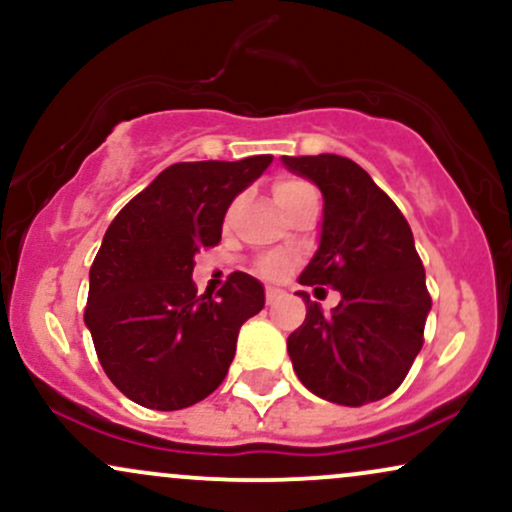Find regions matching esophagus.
Returning <instances> with one entry per match:
<instances>
[{
	"label": "esophagus",
	"instance_id": "esophagus-1",
	"mask_svg": "<svg viewBox=\"0 0 512 512\" xmlns=\"http://www.w3.org/2000/svg\"><path fill=\"white\" fill-rule=\"evenodd\" d=\"M281 296H284V293H281L279 289H272V286H269V289L264 291V301H267V305H274Z\"/></svg>",
	"mask_w": 512,
	"mask_h": 512
}]
</instances>
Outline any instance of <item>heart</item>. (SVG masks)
<instances>
[{"label": "heart", "instance_id": "obj_1", "mask_svg": "<svg viewBox=\"0 0 512 512\" xmlns=\"http://www.w3.org/2000/svg\"><path fill=\"white\" fill-rule=\"evenodd\" d=\"M272 192H274L276 204H279L284 211H289L291 207H296V204H301L303 199L317 197L315 187L301 178H279L272 185ZM255 269L262 276H267V279H281V276L289 272V260L281 255H264L257 260Z\"/></svg>", "mask_w": 512, "mask_h": 512}]
</instances>
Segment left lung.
Returning <instances> with one entry per match:
<instances>
[{
	"label": "left lung",
	"mask_w": 512,
	"mask_h": 512,
	"mask_svg": "<svg viewBox=\"0 0 512 512\" xmlns=\"http://www.w3.org/2000/svg\"><path fill=\"white\" fill-rule=\"evenodd\" d=\"M296 175L325 197L320 250L301 274L303 286H332L342 301L322 315L301 291L303 325L289 356L298 380L317 397L363 407L397 390L424 346L431 293L407 219L351 158L284 156ZM325 291V289H315Z\"/></svg>",
	"instance_id": "left-lung-1"
}]
</instances>
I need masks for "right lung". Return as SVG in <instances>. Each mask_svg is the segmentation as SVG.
Returning <instances> with one entry per match:
<instances>
[{"label":"right lung","mask_w":512,"mask_h":512,"mask_svg":"<svg viewBox=\"0 0 512 512\" xmlns=\"http://www.w3.org/2000/svg\"><path fill=\"white\" fill-rule=\"evenodd\" d=\"M269 163L267 154L175 163L105 231L84 320L105 375L132 402L185 409L226 378L240 325L264 308V289L233 272L216 296H199L192 269L199 250L221 243L228 204Z\"/></svg>","instance_id":"obj_1"}]
</instances>
